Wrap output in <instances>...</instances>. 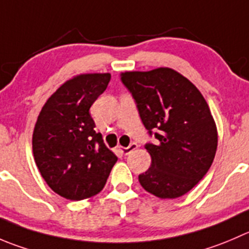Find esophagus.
Instances as JSON below:
<instances>
[{
	"instance_id": "34e87169",
	"label": "esophagus",
	"mask_w": 249,
	"mask_h": 249,
	"mask_svg": "<svg viewBox=\"0 0 249 249\" xmlns=\"http://www.w3.org/2000/svg\"><path fill=\"white\" fill-rule=\"evenodd\" d=\"M137 148V143H135V142H132V143H130L127 147H122V149H120V152H122L124 156H127V154L131 153L132 151H135V149Z\"/></svg>"
}]
</instances>
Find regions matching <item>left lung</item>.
Listing matches in <instances>:
<instances>
[{
  "label": "left lung",
  "instance_id": "1",
  "mask_svg": "<svg viewBox=\"0 0 249 249\" xmlns=\"http://www.w3.org/2000/svg\"><path fill=\"white\" fill-rule=\"evenodd\" d=\"M120 81L136 103L142 124L154 143H146L151 168L139 181L159 198H178L204 178L218 146L208 103L185 76L169 68L126 71Z\"/></svg>",
  "mask_w": 249,
  "mask_h": 249
}]
</instances>
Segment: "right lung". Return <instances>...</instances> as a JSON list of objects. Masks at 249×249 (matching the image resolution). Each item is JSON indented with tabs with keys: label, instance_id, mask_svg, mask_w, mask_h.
Wrapping results in <instances>:
<instances>
[{
	"label": "right lung",
	"instance_id": "right-lung-1",
	"mask_svg": "<svg viewBox=\"0 0 249 249\" xmlns=\"http://www.w3.org/2000/svg\"><path fill=\"white\" fill-rule=\"evenodd\" d=\"M109 81L107 73L64 83L45 103L34 129V158L41 175L55 194L71 201L97 195L118 160L89 112Z\"/></svg>",
	"mask_w": 249,
	"mask_h": 249
}]
</instances>
